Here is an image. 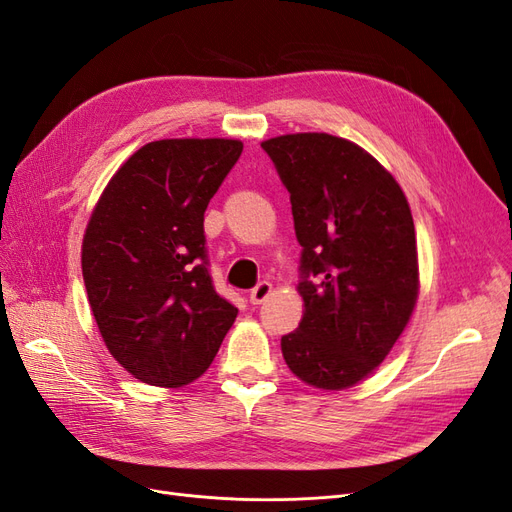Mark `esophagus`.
Returning a JSON list of instances; mask_svg holds the SVG:
<instances>
[{
	"label": "esophagus",
	"mask_w": 512,
	"mask_h": 512,
	"mask_svg": "<svg viewBox=\"0 0 512 512\" xmlns=\"http://www.w3.org/2000/svg\"><path fill=\"white\" fill-rule=\"evenodd\" d=\"M271 292H273V286H271L269 282H260V284L250 292V303H252V305L265 303V301L271 297Z\"/></svg>",
	"instance_id": "1"
}]
</instances>
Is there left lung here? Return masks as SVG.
<instances>
[{
    "instance_id": "1",
    "label": "left lung",
    "mask_w": 512,
    "mask_h": 512,
    "mask_svg": "<svg viewBox=\"0 0 512 512\" xmlns=\"http://www.w3.org/2000/svg\"><path fill=\"white\" fill-rule=\"evenodd\" d=\"M262 149L290 192L303 247V318L282 337L284 361L314 389H350L380 367L416 307L408 198L369 151L342 136L282 134Z\"/></svg>"
}]
</instances>
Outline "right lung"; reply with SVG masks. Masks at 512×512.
I'll list each match as a JSON object with an SVG mask.
<instances>
[{
    "mask_svg": "<svg viewBox=\"0 0 512 512\" xmlns=\"http://www.w3.org/2000/svg\"><path fill=\"white\" fill-rule=\"evenodd\" d=\"M243 151L235 138H162L106 183L83 235L87 301L113 359L179 389L213 363L239 309L213 290L205 211Z\"/></svg>",
    "mask_w": 512,
    "mask_h": 512,
    "instance_id": "right-lung-1",
    "label": "right lung"
}]
</instances>
